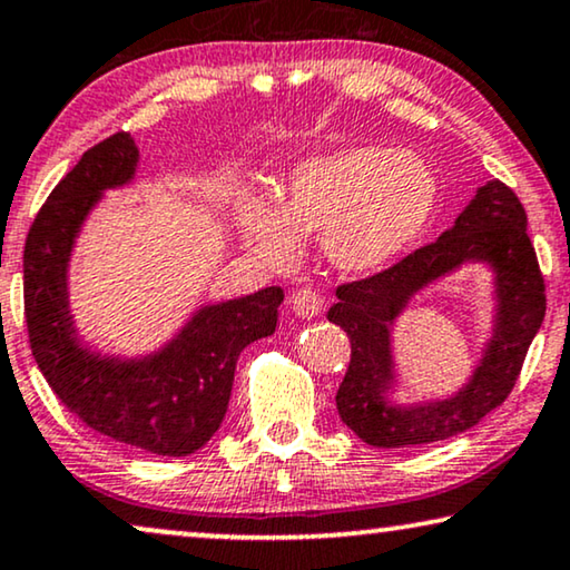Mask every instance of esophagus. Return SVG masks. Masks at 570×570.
<instances>
[{
	"label": "esophagus",
	"instance_id": "1",
	"mask_svg": "<svg viewBox=\"0 0 570 570\" xmlns=\"http://www.w3.org/2000/svg\"><path fill=\"white\" fill-rule=\"evenodd\" d=\"M288 307H292L296 317L312 320L323 312V296H320L317 292H312V288H299V292H294L292 296H288Z\"/></svg>",
	"mask_w": 570,
	"mask_h": 570
}]
</instances>
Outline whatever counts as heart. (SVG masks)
Segmentation results:
<instances>
[{"label": "heart", "mask_w": 570, "mask_h": 570, "mask_svg": "<svg viewBox=\"0 0 570 570\" xmlns=\"http://www.w3.org/2000/svg\"><path fill=\"white\" fill-rule=\"evenodd\" d=\"M439 183L407 149L356 144L299 159L274 198L243 190L237 227L271 268L299 258V237L320 235L341 274H374L411 247L436 212Z\"/></svg>", "instance_id": "b5f03b06"}]
</instances>
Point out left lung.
Returning <instances> with one entry per match:
<instances>
[{
	"instance_id": "1",
	"label": "left lung",
	"mask_w": 570,
	"mask_h": 570,
	"mask_svg": "<svg viewBox=\"0 0 570 570\" xmlns=\"http://www.w3.org/2000/svg\"><path fill=\"white\" fill-rule=\"evenodd\" d=\"M478 262L492 274L494 315L481 358L460 391L403 404L394 362V323L423 287ZM327 320L351 338V364L335 405L362 442L382 449L442 442L475 426L514 387L544 317V284L514 190L488 180L436 243L364 282L338 286Z\"/></svg>"
}]
</instances>
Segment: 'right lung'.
Here are the masks:
<instances>
[{"mask_svg":"<svg viewBox=\"0 0 570 570\" xmlns=\"http://www.w3.org/2000/svg\"><path fill=\"white\" fill-rule=\"evenodd\" d=\"M139 159L131 134H116L87 149L51 190L22 258L26 323L38 368L79 421L141 452L188 456L222 426L239 351L274 335L284 292L268 286L206 302L163 346L139 356L87 343L69 302L71 255L108 190L131 186Z\"/></svg>","mask_w":570,"mask_h":570,"instance_id":"right-lung-1","label":"right lung"}]
</instances>
